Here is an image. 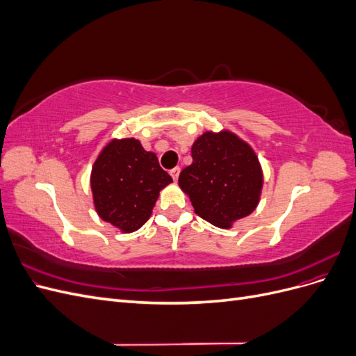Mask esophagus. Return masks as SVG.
I'll list each match as a JSON object with an SVG mask.
<instances>
[{"label": "esophagus", "mask_w": 356, "mask_h": 356, "mask_svg": "<svg viewBox=\"0 0 356 356\" xmlns=\"http://www.w3.org/2000/svg\"><path fill=\"white\" fill-rule=\"evenodd\" d=\"M179 172H181V168H178V166L170 170V177L174 178V181H177V179H178V177H179Z\"/></svg>", "instance_id": "obj_1"}]
</instances>
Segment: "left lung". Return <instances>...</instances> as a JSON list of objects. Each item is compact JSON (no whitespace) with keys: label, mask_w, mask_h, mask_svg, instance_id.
<instances>
[{"label":"left lung","mask_w":356,"mask_h":356,"mask_svg":"<svg viewBox=\"0 0 356 356\" xmlns=\"http://www.w3.org/2000/svg\"><path fill=\"white\" fill-rule=\"evenodd\" d=\"M193 163L181 170L179 188L200 218L232 229L260 203L264 175L254 148L229 129L207 131L191 145Z\"/></svg>","instance_id":"1"}]
</instances>
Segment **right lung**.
<instances>
[{"mask_svg":"<svg viewBox=\"0 0 356 356\" xmlns=\"http://www.w3.org/2000/svg\"><path fill=\"white\" fill-rule=\"evenodd\" d=\"M170 182L156 153L135 138H113L92 166L95 211L122 233L136 232L152 217L160 191Z\"/></svg>","mask_w":356,"mask_h":356,"instance_id":"1","label":"right lung"}]
</instances>
